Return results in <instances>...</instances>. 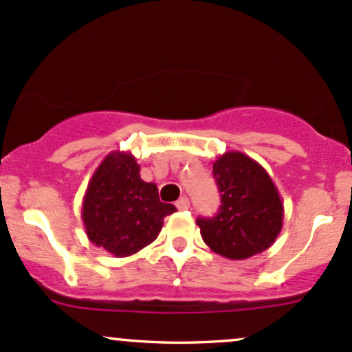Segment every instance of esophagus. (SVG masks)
I'll return each instance as SVG.
<instances>
[{"label":"esophagus","mask_w":352,"mask_h":352,"mask_svg":"<svg viewBox=\"0 0 352 352\" xmlns=\"http://www.w3.org/2000/svg\"><path fill=\"white\" fill-rule=\"evenodd\" d=\"M175 207L179 210H188L190 208V200L187 199V197H182V199H179V201L175 204Z\"/></svg>","instance_id":"1"}]
</instances>
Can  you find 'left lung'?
I'll list each match as a JSON object with an SVG mask.
<instances>
[{
    "label": "left lung",
    "instance_id": "8db88e82",
    "mask_svg": "<svg viewBox=\"0 0 352 352\" xmlns=\"http://www.w3.org/2000/svg\"><path fill=\"white\" fill-rule=\"evenodd\" d=\"M221 205L213 218H199L204 241L228 260H245L270 248L283 228L285 208L272 177L245 153L225 152L213 162Z\"/></svg>",
    "mask_w": 352,
    "mask_h": 352
}]
</instances>
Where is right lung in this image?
<instances>
[{
	"label": "right lung",
	"mask_w": 352,
	"mask_h": 352,
	"mask_svg": "<svg viewBox=\"0 0 352 352\" xmlns=\"http://www.w3.org/2000/svg\"><path fill=\"white\" fill-rule=\"evenodd\" d=\"M140 165L131 152H111L92 173L82 199L86 235L117 258L131 256L151 245L164 218L177 212L159 199V188L140 179Z\"/></svg>",
	"instance_id": "1"
}]
</instances>
